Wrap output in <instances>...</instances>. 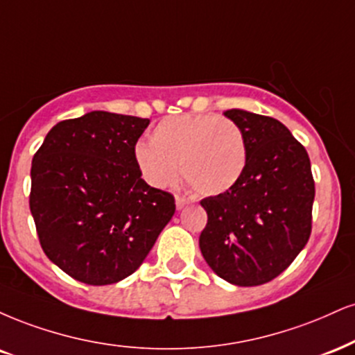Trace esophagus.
Returning <instances> with one entry per match:
<instances>
[{
  "label": "esophagus",
  "instance_id": "34e87169",
  "mask_svg": "<svg viewBox=\"0 0 355 355\" xmlns=\"http://www.w3.org/2000/svg\"><path fill=\"white\" fill-rule=\"evenodd\" d=\"M189 203L190 202L185 198V196H180V195L175 196V205H177V210H183V208H185Z\"/></svg>",
  "mask_w": 355,
  "mask_h": 355
}]
</instances>
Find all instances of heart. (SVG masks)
Instances as JSON below:
<instances>
[{"label":"heart","instance_id":"obj_1","mask_svg":"<svg viewBox=\"0 0 355 355\" xmlns=\"http://www.w3.org/2000/svg\"><path fill=\"white\" fill-rule=\"evenodd\" d=\"M140 175L155 189L172 185L178 175L196 193L221 195L245 173L248 147L243 130L232 119L215 114L172 115L152 130L150 144L134 147Z\"/></svg>","mask_w":355,"mask_h":355}]
</instances>
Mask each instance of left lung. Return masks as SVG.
I'll use <instances>...</instances> for the list:
<instances>
[{"label":"left lung","instance_id":"left-lung-1","mask_svg":"<svg viewBox=\"0 0 355 355\" xmlns=\"http://www.w3.org/2000/svg\"><path fill=\"white\" fill-rule=\"evenodd\" d=\"M225 115L246 139L248 164L232 190L203 198L200 250L228 283L259 286L279 276L311 236L314 178L306 148L284 123L241 109Z\"/></svg>","mask_w":355,"mask_h":355}]
</instances>
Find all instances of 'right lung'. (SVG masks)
<instances>
[{
	"label": "right lung",
	"instance_id": "right-lung-1",
	"mask_svg": "<svg viewBox=\"0 0 355 355\" xmlns=\"http://www.w3.org/2000/svg\"><path fill=\"white\" fill-rule=\"evenodd\" d=\"M148 123L92 110L55 123L34 153L29 208L41 248L80 283L130 276L172 220L173 195L147 185L134 162Z\"/></svg>",
	"mask_w": 355,
	"mask_h": 355
}]
</instances>
